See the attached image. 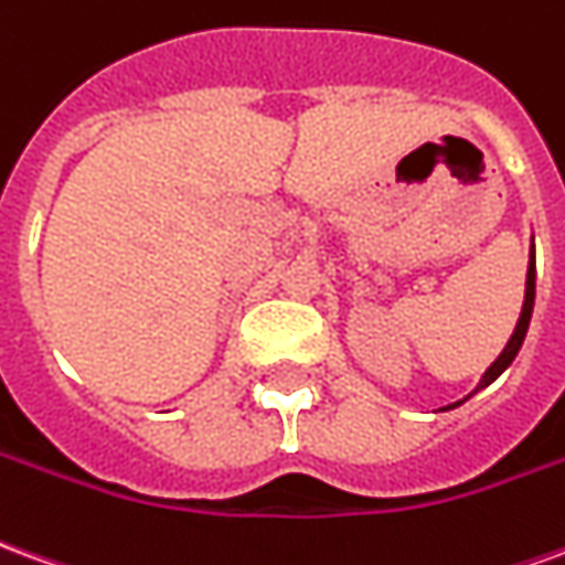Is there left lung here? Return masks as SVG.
<instances>
[{"label":"left lung","mask_w":565,"mask_h":565,"mask_svg":"<svg viewBox=\"0 0 565 565\" xmlns=\"http://www.w3.org/2000/svg\"><path fill=\"white\" fill-rule=\"evenodd\" d=\"M533 302H535V250H530V266H526V290H523V308H521V318H518V327H514V332H511L509 344L502 348V354H499L497 360L490 363V369H487L484 375H481V384H478L472 393L484 391L487 384H493V381H497L499 375H502V372L511 366V360L518 356L523 339H526V330H530ZM472 393H469V396H472ZM469 396H466V399H469ZM466 399H462V403H466ZM462 403H454V405H448V408H457V405H462ZM448 408H441V412H448Z\"/></svg>","instance_id":"left-lung-1"}]
</instances>
